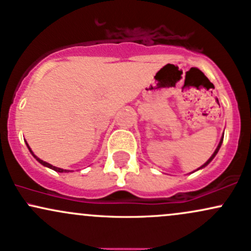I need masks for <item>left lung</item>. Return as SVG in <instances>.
I'll use <instances>...</instances> for the list:
<instances>
[{
  "label": "left lung",
  "mask_w": 251,
  "mask_h": 251,
  "mask_svg": "<svg viewBox=\"0 0 251 251\" xmlns=\"http://www.w3.org/2000/svg\"><path fill=\"white\" fill-rule=\"evenodd\" d=\"M222 143H223V137H222V139H220V142H219L218 147H217V149H216V151H214V152H213V155H212V156L210 157V158H208V161H207V162H206V163H203V164H202V166L199 168V169H201V168H205L206 166H207V164H208V163H210V162L212 161V159H213V158H214V157H216V155H217V153H218V151H219V149H220V147H222ZM199 169H198V170H199Z\"/></svg>",
  "instance_id": "obj_1"
}]
</instances>
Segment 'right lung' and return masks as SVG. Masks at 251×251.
<instances>
[{"instance_id":"obj_1","label":"right lung","mask_w":251,"mask_h":251,"mask_svg":"<svg viewBox=\"0 0 251 251\" xmlns=\"http://www.w3.org/2000/svg\"><path fill=\"white\" fill-rule=\"evenodd\" d=\"M27 144V143H26ZM27 147H28V144H27ZM28 149H29V151H31V153L33 155V157H34L35 159H37L38 162H39L40 164H43V166H45V167H48V168H50V169H53L54 172H58V173H68V172H70V170H65V169H62V168H57V167H53L52 166V164H50V163H48V162H44L43 159H40V158H38L37 156L34 155V153L32 152V150H31V148L28 147Z\"/></svg>"}]
</instances>
